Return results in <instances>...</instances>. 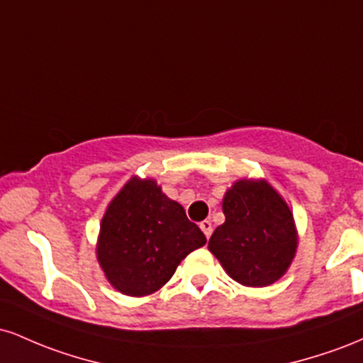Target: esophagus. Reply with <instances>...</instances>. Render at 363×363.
<instances>
[{
  "mask_svg": "<svg viewBox=\"0 0 363 363\" xmlns=\"http://www.w3.org/2000/svg\"><path fill=\"white\" fill-rule=\"evenodd\" d=\"M199 228H201L203 234L206 235V239H210L211 232H213V227H211V222H210V220H203V222L199 223Z\"/></svg>",
  "mask_w": 363,
  "mask_h": 363,
  "instance_id": "esophagus-1",
  "label": "esophagus"
}]
</instances>
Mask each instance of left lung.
<instances>
[{
  "label": "left lung",
  "mask_w": 363,
  "mask_h": 363,
  "mask_svg": "<svg viewBox=\"0 0 363 363\" xmlns=\"http://www.w3.org/2000/svg\"><path fill=\"white\" fill-rule=\"evenodd\" d=\"M225 222L210 251L225 272L245 286L272 285L289 269L297 249L294 215L264 181H239L223 198Z\"/></svg>",
  "instance_id": "left-lung-1"
}]
</instances>
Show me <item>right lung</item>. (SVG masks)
<instances>
[{
	"mask_svg": "<svg viewBox=\"0 0 363 363\" xmlns=\"http://www.w3.org/2000/svg\"><path fill=\"white\" fill-rule=\"evenodd\" d=\"M206 237L155 181L131 179L102 218L97 257L121 294L143 297L167 283Z\"/></svg>",
	"mask_w": 363,
	"mask_h": 363,
	"instance_id": "obj_1",
	"label": "right lung"
}]
</instances>
